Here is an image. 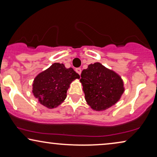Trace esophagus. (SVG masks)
<instances>
[{"mask_svg": "<svg viewBox=\"0 0 157 157\" xmlns=\"http://www.w3.org/2000/svg\"><path fill=\"white\" fill-rule=\"evenodd\" d=\"M76 71L78 73V74H79V75H81V68H76Z\"/></svg>", "mask_w": 157, "mask_h": 157, "instance_id": "34e87169", "label": "esophagus"}]
</instances>
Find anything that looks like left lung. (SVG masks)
<instances>
[{
	"label": "left lung",
	"mask_w": 157,
	"mask_h": 157,
	"mask_svg": "<svg viewBox=\"0 0 157 157\" xmlns=\"http://www.w3.org/2000/svg\"><path fill=\"white\" fill-rule=\"evenodd\" d=\"M85 99L95 111H104L114 105L124 91L119 75L100 63L88 66L81 74Z\"/></svg>",
	"instance_id": "left-lung-1"
}]
</instances>
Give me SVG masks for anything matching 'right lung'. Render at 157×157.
Returning a JSON list of instances; mask_svg holds the SVG:
<instances>
[{"mask_svg": "<svg viewBox=\"0 0 157 157\" xmlns=\"http://www.w3.org/2000/svg\"><path fill=\"white\" fill-rule=\"evenodd\" d=\"M80 76L72 68L54 63L36 77L33 83L34 96L48 109L59 106L66 98L70 83Z\"/></svg>", "mask_w": 157, "mask_h": 157, "instance_id": "add662e5", "label": "right lung"}]
</instances>
